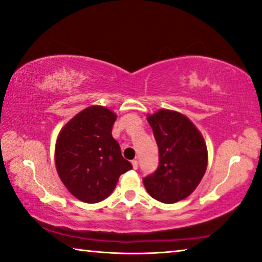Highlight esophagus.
Instances as JSON below:
<instances>
[{
	"mask_svg": "<svg viewBox=\"0 0 262 262\" xmlns=\"http://www.w3.org/2000/svg\"><path fill=\"white\" fill-rule=\"evenodd\" d=\"M132 167H134V170L138 168V160H132Z\"/></svg>",
	"mask_w": 262,
	"mask_h": 262,
	"instance_id": "obj_1",
	"label": "esophagus"
}]
</instances>
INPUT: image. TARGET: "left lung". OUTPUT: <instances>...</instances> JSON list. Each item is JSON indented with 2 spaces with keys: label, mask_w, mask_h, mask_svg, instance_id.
<instances>
[{
  "label": "left lung",
  "mask_w": 262,
  "mask_h": 262,
  "mask_svg": "<svg viewBox=\"0 0 262 262\" xmlns=\"http://www.w3.org/2000/svg\"><path fill=\"white\" fill-rule=\"evenodd\" d=\"M159 151V165L145 177L148 194L164 204H174L195 190L207 168V147L203 135L186 116L162 110L147 116Z\"/></svg>",
  "instance_id": "1"
}]
</instances>
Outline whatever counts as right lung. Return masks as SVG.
<instances>
[{
    "label": "right lung",
    "mask_w": 262,
    "mask_h": 262,
    "mask_svg": "<svg viewBox=\"0 0 262 262\" xmlns=\"http://www.w3.org/2000/svg\"><path fill=\"white\" fill-rule=\"evenodd\" d=\"M116 118L110 108L91 105L71 118L58 134L56 170L68 191L83 203L107 198L119 176L132 168L111 134Z\"/></svg>",
    "instance_id": "1"
}]
</instances>
